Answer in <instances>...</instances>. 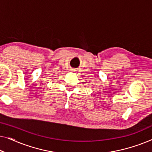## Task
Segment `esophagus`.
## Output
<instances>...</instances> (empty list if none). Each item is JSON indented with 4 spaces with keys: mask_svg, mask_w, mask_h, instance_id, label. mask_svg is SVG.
Wrapping results in <instances>:
<instances>
[{
    "mask_svg": "<svg viewBox=\"0 0 152 152\" xmlns=\"http://www.w3.org/2000/svg\"><path fill=\"white\" fill-rule=\"evenodd\" d=\"M70 71H71L72 72H73V73H75V72H76V70H75V69H73V68H72V69L70 70Z\"/></svg>",
    "mask_w": 152,
    "mask_h": 152,
    "instance_id": "34e87169",
    "label": "esophagus"
}]
</instances>
